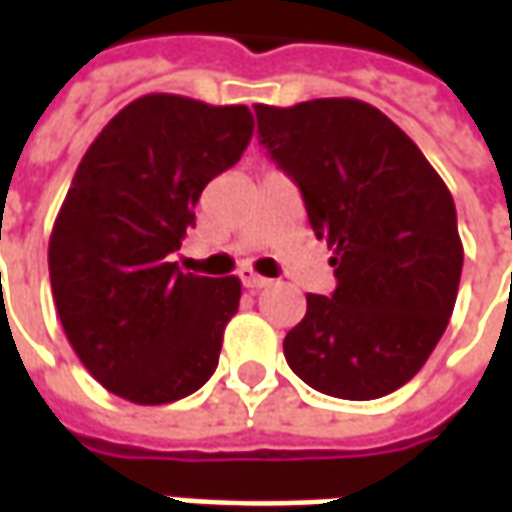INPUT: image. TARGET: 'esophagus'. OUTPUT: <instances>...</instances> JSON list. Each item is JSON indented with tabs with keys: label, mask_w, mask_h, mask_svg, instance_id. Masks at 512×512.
<instances>
[{
	"label": "esophagus",
	"mask_w": 512,
	"mask_h": 512,
	"mask_svg": "<svg viewBox=\"0 0 512 512\" xmlns=\"http://www.w3.org/2000/svg\"><path fill=\"white\" fill-rule=\"evenodd\" d=\"M241 283L246 285L249 291H260V288H266V285H271V280H266V277H260V274H255V271H243Z\"/></svg>",
	"instance_id": "obj_1"
}]
</instances>
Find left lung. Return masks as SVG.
I'll list each match as a JSON object with an SVG mask.
<instances>
[{
	"instance_id": "1",
	"label": "left lung",
	"mask_w": 512,
	"mask_h": 512,
	"mask_svg": "<svg viewBox=\"0 0 512 512\" xmlns=\"http://www.w3.org/2000/svg\"><path fill=\"white\" fill-rule=\"evenodd\" d=\"M257 137L300 187L333 249L336 291L308 294L283 353L308 387L373 401L403 387L446 330L462 274L457 210L437 170L387 114L353 97L257 103Z\"/></svg>"
}]
</instances>
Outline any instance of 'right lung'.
<instances>
[{
  "label": "right lung",
  "instance_id": "add662e5",
  "mask_svg": "<svg viewBox=\"0 0 512 512\" xmlns=\"http://www.w3.org/2000/svg\"><path fill=\"white\" fill-rule=\"evenodd\" d=\"M252 131L246 106L145 95L75 170L50 235L52 300L83 367L125 401H179L218 367L241 280L198 277L170 255L196 227L201 190L241 159Z\"/></svg>",
  "mask_w": 512,
  "mask_h": 512
}]
</instances>
